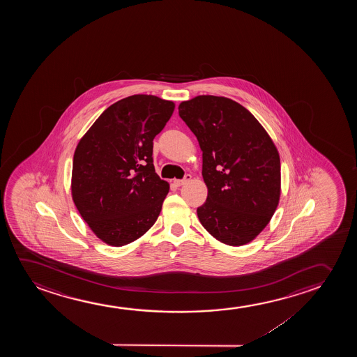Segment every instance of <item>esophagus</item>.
<instances>
[{"instance_id": "34e87169", "label": "esophagus", "mask_w": 357, "mask_h": 357, "mask_svg": "<svg viewBox=\"0 0 357 357\" xmlns=\"http://www.w3.org/2000/svg\"><path fill=\"white\" fill-rule=\"evenodd\" d=\"M191 181V176L190 174H186L185 176H184V179H176L174 181V184H176V186H181L184 185V184H186L188 181Z\"/></svg>"}]
</instances>
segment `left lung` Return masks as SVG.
<instances>
[{
	"mask_svg": "<svg viewBox=\"0 0 357 357\" xmlns=\"http://www.w3.org/2000/svg\"><path fill=\"white\" fill-rule=\"evenodd\" d=\"M179 116L202 151L207 199L197 217L213 238L241 246L266 228L280 199V158L268 132L240 103L200 95Z\"/></svg>",
	"mask_w": 357,
	"mask_h": 357,
	"instance_id": "1",
	"label": "left lung"
}]
</instances>
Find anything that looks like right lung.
I'll use <instances>...</instances> for the list:
<instances>
[{"label": "right lung", "mask_w": 357, "mask_h": 357, "mask_svg": "<svg viewBox=\"0 0 357 357\" xmlns=\"http://www.w3.org/2000/svg\"><path fill=\"white\" fill-rule=\"evenodd\" d=\"M176 105L132 95L111 105L77 145L72 171L74 205L98 239L129 244L155 225L169 184L152 163L153 139Z\"/></svg>", "instance_id": "obj_1"}]
</instances>
